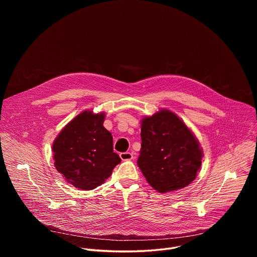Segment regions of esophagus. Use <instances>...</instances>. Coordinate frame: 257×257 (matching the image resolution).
<instances>
[{
	"label": "esophagus",
	"mask_w": 257,
	"mask_h": 257,
	"mask_svg": "<svg viewBox=\"0 0 257 257\" xmlns=\"http://www.w3.org/2000/svg\"><path fill=\"white\" fill-rule=\"evenodd\" d=\"M120 158L122 161H130L133 159V156L131 153H121Z\"/></svg>",
	"instance_id": "34e87169"
}]
</instances>
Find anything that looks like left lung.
Here are the masks:
<instances>
[{
  "instance_id": "8db88e82",
  "label": "left lung",
  "mask_w": 257,
  "mask_h": 257,
  "mask_svg": "<svg viewBox=\"0 0 257 257\" xmlns=\"http://www.w3.org/2000/svg\"><path fill=\"white\" fill-rule=\"evenodd\" d=\"M141 150L137 165L149 184L160 193L186 187L196 178L203 152L199 142L176 114L161 109L141 120Z\"/></svg>"
}]
</instances>
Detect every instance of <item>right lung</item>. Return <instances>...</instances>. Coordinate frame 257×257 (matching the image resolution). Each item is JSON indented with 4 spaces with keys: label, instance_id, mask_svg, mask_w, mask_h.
Here are the masks:
<instances>
[{
    "label": "right lung",
    "instance_id": "1",
    "mask_svg": "<svg viewBox=\"0 0 257 257\" xmlns=\"http://www.w3.org/2000/svg\"><path fill=\"white\" fill-rule=\"evenodd\" d=\"M104 113L84 111L70 121L53 143L55 167L69 184L82 190L99 186L121 163Z\"/></svg>",
    "mask_w": 257,
    "mask_h": 257
}]
</instances>
